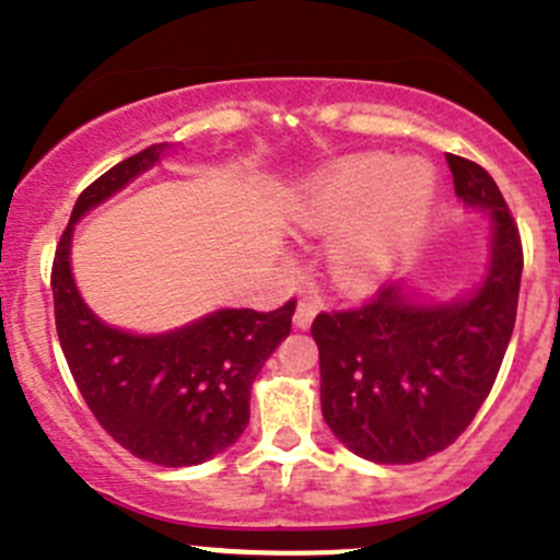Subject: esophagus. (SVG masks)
<instances>
[{
  "mask_svg": "<svg viewBox=\"0 0 560 560\" xmlns=\"http://www.w3.org/2000/svg\"><path fill=\"white\" fill-rule=\"evenodd\" d=\"M317 303L312 301V298H301L298 301V308H295V325L298 328H308L314 319V314H317Z\"/></svg>",
  "mask_w": 560,
  "mask_h": 560,
  "instance_id": "obj_1",
  "label": "esophagus"
}]
</instances>
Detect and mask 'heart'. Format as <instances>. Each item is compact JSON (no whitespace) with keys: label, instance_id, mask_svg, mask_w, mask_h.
I'll use <instances>...</instances> for the list:
<instances>
[{"label":"heart","instance_id":"heart-1","mask_svg":"<svg viewBox=\"0 0 560 560\" xmlns=\"http://www.w3.org/2000/svg\"><path fill=\"white\" fill-rule=\"evenodd\" d=\"M435 183L424 164H401L385 153H358L330 164L303 191L295 224L334 235L330 270L347 287L377 279L430 210Z\"/></svg>","mask_w":560,"mask_h":560}]
</instances>
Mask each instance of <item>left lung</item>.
Instances as JSON below:
<instances>
[{
  "label": "left lung",
  "instance_id": "left-lung-1",
  "mask_svg": "<svg viewBox=\"0 0 560 560\" xmlns=\"http://www.w3.org/2000/svg\"><path fill=\"white\" fill-rule=\"evenodd\" d=\"M454 191L492 219V265L474 298L405 301L383 287L361 306L319 312V399L325 424L358 457L410 465L452 446L498 377L517 319L523 241L495 180L476 161L446 155Z\"/></svg>",
  "mask_w": 560,
  "mask_h": 560
}]
</instances>
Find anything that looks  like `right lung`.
I'll use <instances>...</instances> for the list:
<instances>
[{
	"mask_svg": "<svg viewBox=\"0 0 560 560\" xmlns=\"http://www.w3.org/2000/svg\"><path fill=\"white\" fill-rule=\"evenodd\" d=\"M166 144L119 161L75 199L51 265L54 323L65 361L97 424L133 457L188 468L230 448L248 427L252 383L290 334L295 298L273 312L221 308L164 336L103 325L75 292L70 235L81 213L150 170Z\"/></svg>",
	"mask_w": 560,
	"mask_h": 560,
	"instance_id": "right-lung-1",
	"label": "right lung"
}]
</instances>
